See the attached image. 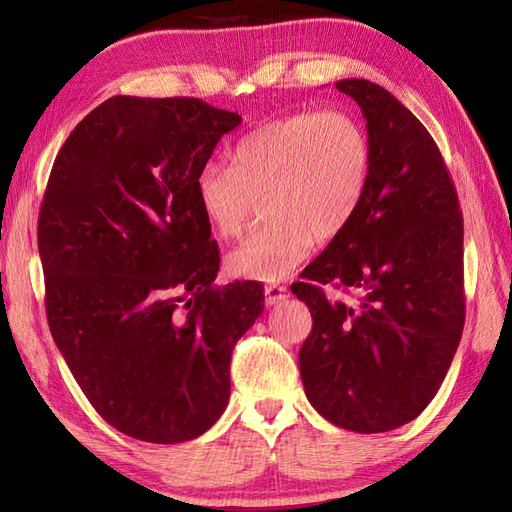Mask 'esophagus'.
Instances as JSON below:
<instances>
[{
  "mask_svg": "<svg viewBox=\"0 0 512 512\" xmlns=\"http://www.w3.org/2000/svg\"><path fill=\"white\" fill-rule=\"evenodd\" d=\"M264 292H266V306H277V303H281L288 297V288L281 284H268Z\"/></svg>",
  "mask_w": 512,
  "mask_h": 512,
  "instance_id": "obj_1",
  "label": "esophagus"
}]
</instances>
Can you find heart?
Wrapping results in <instances>:
<instances>
[{
	"mask_svg": "<svg viewBox=\"0 0 512 512\" xmlns=\"http://www.w3.org/2000/svg\"><path fill=\"white\" fill-rule=\"evenodd\" d=\"M374 169L372 140L352 112H292L235 143L231 162L209 160L195 198L220 237H235L264 195L268 220L226 257L233 275L279 281L306 259L314 239L341 235L361 211Z\"/></svg>",
	"mask_w": 512,
	"mask_h": 512,
	"instance_id": "heart-1",
	"label": "heart"
}]
</instances>
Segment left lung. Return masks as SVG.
Returning <instances> with one entry per match:
<instances>
[{
  "mask_svg": "<svg viewBox=\"0 0 512 512\" xmlns=\"http://www.w3.org/2000/svg\"><path fill=\"white\" fill-rule=\"evenodd\" d=\"M374 149L365 202L352 224L292 284L312 330L299 352L303 389L325 420L383 433L429 405L464 328V220L436 140L385 88L345 79ZM323 285L352 289L358 307Z\"/></svg>",
  "mask_w": 512,
  "mask_h": 512,
  "instance_id": "1",
  "label": "left lung"
}]
</instances>
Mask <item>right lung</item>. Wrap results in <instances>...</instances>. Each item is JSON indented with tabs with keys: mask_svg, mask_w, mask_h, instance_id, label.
I'll return each mask as SVG.
<instances>
[{
	"mask_svg": "<svg viewBox=\"0 0 512 512\" xmlns=\"http://www.w3.org/2000/svg\"><path fill=\"white\" fill-rule=\"evenodd\" d=\"M235 112L189 96H112L72 129L43 193L46 317L76 383L129 438L202 436L231 396L257 281L213 284L220 250L195 176Z\"/></svg>",
	"mask_w": 512,
	"mask_h": 512,
	"instance_id": "1",
	"label": "right lung"
}]
</instances>
